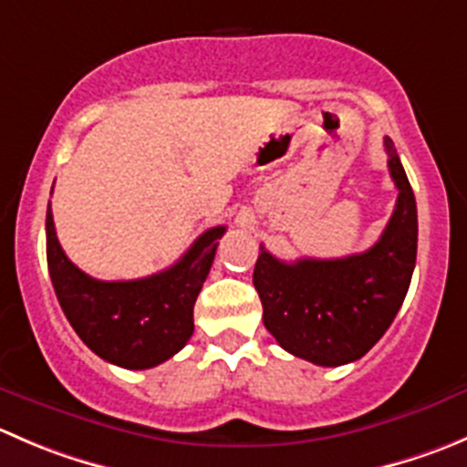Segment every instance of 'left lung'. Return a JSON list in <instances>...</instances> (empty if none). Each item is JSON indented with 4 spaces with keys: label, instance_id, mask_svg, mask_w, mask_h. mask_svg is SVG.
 Returning a JSON list of instances; mask_svg holds the SVG:
<instances>
[{
    "label": "left lung",
    "instance_id": "obj_1",
    "mask_svg": "<svg viewBox=\"0 0 467 467\" xmlns=\"http://www.w3.org/2000/svg\"><path fill=\"white\" fill-rule=\"evenodd\" d=\"M386 150L400 196L369 251L337 260L283 262L260 246L253 285L266 330L285 351L321 368L363 358L390 328L409 292L418 255V207L388 137Z\"/></svg>",
    "mask_w": 467,
    "mask_h": 467
}]
</instances>
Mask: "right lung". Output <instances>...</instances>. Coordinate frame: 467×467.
<instances>
[{
    "label": "right lung",
    "instance_id": "add662e5",
    "mask_svg": "<svg viewBox=\"0 0 467 467\" xmlns=\"http://www.w3.org/2000/svg\"><path fill=\"white\" fill-rule=\"evenodd\" d=\"M47 266L54 292L81 342L107 363L148 369L193 335V306L225 228L205 230L166 271L139 280H95L63 253L47 207Z\"/></svg>",
    "mask_w": 467,
    "mask_h": 467
}]
</instances>
